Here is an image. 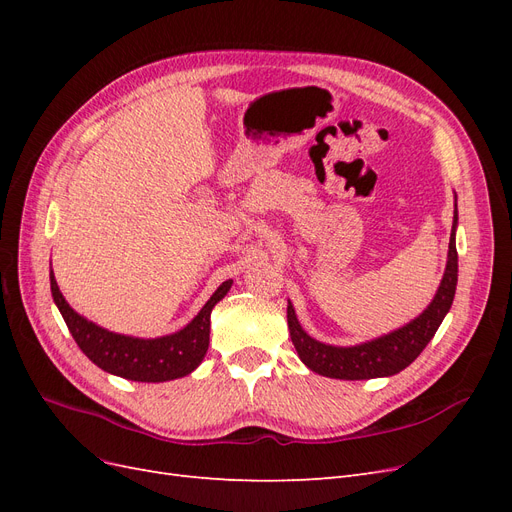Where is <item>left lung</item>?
Returning a JSON list of instances; mask_svg holds the SVG:
<instances>
[{"instance_id": "8db88e82", "label": "left lung", "mask_w": 512, "mask_h": 512, "mask_svg": "<svg viewBox=\"0 0 512 512\" xmlns=\"http://www.w3.org/2000/svg\"><path fill=\"white\" fill-rule=\"evenodd\" d=\"M455 226H457V207L453 218L451 243H448V262L442 277V284L425 312L389 335L378 337L352 348H337L320 344L309 337L294 316V309L288 303V329L292 344L297 348L301 361L320 376L339 378V380H369L399 374L406 369L418 354L425 350L436 335L448 309L455 299L457 288V245H455Z\"/></svg>"}]
</instances>
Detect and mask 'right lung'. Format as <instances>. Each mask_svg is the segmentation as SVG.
<instances>
[{
  "label": "right lung",
  "mask_w": 512,
  "mask_h": 512,
  "mask_svg": "<svg viewBox=\"0 0 512 512\" xmlns=\"http://www.w3.org/2000/svg\"><path fill=\"white\" fill-rule=\"evenodd\" d=\"M230 284L232 282L228 280L215 290L213 297L200 309V314L179 333L160 339H136L111 333L81 318L66 303L51 271L53 299L68 324L74 342L79 344L87 359L108 371V374L136 382H164L183 378L200 365L209 348L211 309L220 299H224Z\"/></svg>",
  "instance_id": "1"
}]
</instances>
